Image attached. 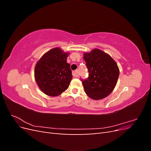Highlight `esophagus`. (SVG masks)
Here are the masks:
<instances>
[{"label":"esophagus","instance_id":"1","mask_svg":"<svg viewBox=\"0 0 151 151\" xmlns=\"http://www.w3.org/2000/svg\"><path fill=\"white\" fill-rule=\"evenodd\" d=\"M72 75L74 77H78V70H74L72 72Z\"/></svg>","mask_w":151,"mask_h":151}]
</instances>
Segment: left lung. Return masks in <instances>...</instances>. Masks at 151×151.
<instances>
[{
	"label": "left lung",
	"instance_id": "obj_1",
	"mask_svg": "<svg viewBox=\"0 0 151 151\" xmlns=\"http://www.w3.org/2000/svg\"><path fill=\"white\" fill-rule=\"evenodd\" d=\"M89 77L81 79L84 91L89 98L101 99L110 94L117 83L119 68L108 54L99 49L84 54Z\"/></svg>",
	"mask_w": 151,
	"mask_h": 151
}]
</instances>
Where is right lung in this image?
Masks as SVG:
<instances>
[{"label": "right lung", "mask_w": 151, "mask_h": 151, "mask_svg": "<svg viewBox=\"0 0 151 151\" xmlns=\"http://www.w3.org/2000/svg\"><path fill=\"white\" fill-rule=\"evenodd\" d=\"M68 53L55 48L45 53L35 68V78L40 89L50 96L65 91L72 79L70 65L67 62Z\"/></svg>", "instance_id": "obj_1"}]
</instances>
